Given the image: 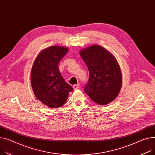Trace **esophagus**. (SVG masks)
I'll return each mask as SVG.
<instances>
[{
  "mask_svg": "<svg viewBox=\"0 0 155 155\" xmlns=\"http://www.w3.org/2000/svg\"><path fill=\"white\" fill-rule=\"evenodd\" d=\"M73 87L74 89H78L79 88V84H75L73 86Z\"/></svg>",
  "mask_w": 155,
  "mask_h": 155,
  "instance_id": "34e87169",
  "label": "esophagus"
}]
</instances>
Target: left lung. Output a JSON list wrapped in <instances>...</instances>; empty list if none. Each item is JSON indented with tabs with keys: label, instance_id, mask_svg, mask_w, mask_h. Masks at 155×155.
Listing matches in <instances>:
<instances>
[{
	"label": "left lung",
	"instance_id": "left-lung-1",
	"mask_svg": "<svg viewBox=\"0 0 155 155\" xmlns=\"http://www.w3.org/2000/svg\"><path fill=\"white\" fill-rule=\"evenodd\" d=\"M80 56L89 73L85 92L92 101L99 105L113 101L120 92L122 83L120 68L115 58L97 45L82 50Z\"/></svg>",
	"mask_w": 155,
	"mask_h": 155
}]
</instances>
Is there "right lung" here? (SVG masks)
I'll list each match as a JSON object with an SVG mask.
<instances>
[{
	"mask_svg": "<svg viewBox=\"0 0 155 155\" xmlns=\"http://www.w3.org/2000/svg\"><path fill=\"white\" fill-rule=\"evenodd\" d=\"M68 51L64 46H51L35 59L31 71V84L36 97L50 108L61 107L73 87L59 72L58 64Z\"/></svg>",
	"mask_w": 155,
	"mask_h": 155,
	"instance_id": "1",
	"label": "right lung"
}]
</instances>
